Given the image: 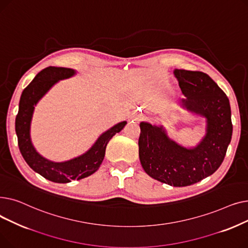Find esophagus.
<instances>
[{"mask_svg":"<svg viewBox=\"0 0 248 248\" xmlns=\"http://www.w3.org/2000/svg\"><path fill=\"white\" fill-rule=\"evenodd\" d=\"M142 120V116L140 113H133L131 116H129V121H133V122H140Z\"/></svg>","mask_w":248,"mask_h":248,"instance_id":"1","label":"esophagus"}]
</instances>
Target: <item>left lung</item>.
Returning a JSON list of instances; mask_svg holds the SVG:
<instances>
[{"label":"left lung","instance_id":"1","mask_svg":"<svg viewBox=\"0 0 248 248\" xmlns=\"http://www.w3.org/2000/svg\"><path fill=\"white\" fill-rule=\"evenodd\" d=\"M182 93L179 104L205 119V136L198 145L184 147L168 136L164 125L140 124L139 155L152 178L174 187L193 185L212 175L222 164L232 137L229 99L206 73L175 69Z\"/></svg>","mask_w":248,"mask_h":248}]
</instances>
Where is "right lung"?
<instances>
[{
	"label": "right lung",
	"instance_id": "1",
	"mask_svg": "<svg viewBox=\"0 0 248 248\" xmlns=\"http://www.w3.org/2000/svg\"><path fill=\"white\" fill-rule=\"evenodd\" d=\"M75 74L74 69L54 66L39 72L32 82L23 90L16 116L15 127L18 145L24 160L33 171L55 183H69L72 180H80L95 173L104 159L109 140L126 124L125 121L114 124L102 133L88 151L68 161L53 162L39 154L31 140V123L35 107L59 80L67 79Z\"/></svg>",
	"mask_w": 248,
	"mask_h": 248
}]
</instances>
